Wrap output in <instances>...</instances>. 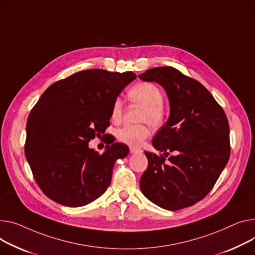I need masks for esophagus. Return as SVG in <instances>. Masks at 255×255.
<instances>
[{
	"label": "esophagus",
	"mask_w": 255,
	"mask_h": 255,
	"mask_svg": "<svg viewBox=\"0 0 255 255\" xmlns=\"http://www.w3.org/2000/svg\"><path fill=\"white\" fill-rule=\"evenodd\" d=\"M140 151L139 148H136V147H130V152L131 154H135V152H138Z\"/></svg>",
	"instance_id": "34e87169"
}]
</instances>
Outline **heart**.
Returning a JSON list of instances; mask_svg holds the SVG:
<instances>
[{"mask_svg":"<svg viewBox=\"0 0 255 255\" xmlns=\"http://www.w3.org/2000/svg\"><path fill=\"white\" fill-rule=\"evenodd\" d=\"M127 96L131 103L142 109L138 118L139 122L147 123L154 128H159L165 123L167 111L163 103V92L156 84L149 82L135 84L128 90ZM123 111V101L120 98L115 99L111 111L112 121L115 123L120 122ZM116 135L120 142L138 146L149 135V127L146 124L125 125L117 130Z\"/></svg>","mask_w":255,"mask_h":255,"instance_id":"b5f03b06","label":"heart"}]
</instances>
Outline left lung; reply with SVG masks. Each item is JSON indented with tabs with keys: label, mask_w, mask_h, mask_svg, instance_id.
<instances>
[{
	"label": "left lung",
	"mask_w": 255,
	"mask_h": 255,
	"mask_svg": "<svg viewBox=\"0 0 255 255\" xmlns=\"http://www.w3.org/2000/svg\"><path fill=\"white\" fill-rule=\"evenodd\" d=\"M138 77L159 83L170 104V116L151 141L163 154L144 151L148 165L140 190L164 209L190 207L208 195L228 164V118L201 83L172 66L154 67ZM170 152L176 155L166 159Z\"/></svg>",
	"instance_id": "1"
}]
</instances>
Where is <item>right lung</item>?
<instances>
[{"mask_svg":"<svg viewBox=\"0 0 255 255\" xmlns=\"http://www.w3.org/2000/svg\"><path fill=\"white\" fill-rule=\"evenodd\" d=\"M135 78L132 72H78L53 83L31 109L25 158L49 199L80 207L107 191L115 162L125 158L129 148L115 142L100 155L88 143L110 126L115 99Z\"/></svg>","mask_w":255,"mask_h":255,"instance_id":"1","label":"right lung"}]
</instances>
